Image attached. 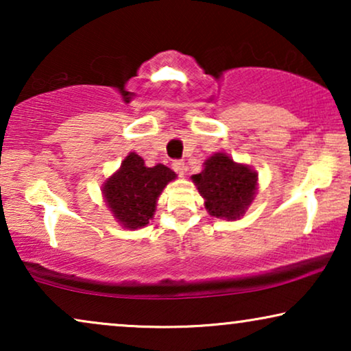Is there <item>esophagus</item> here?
I'll return each instance as SVG.
<instances>
[{"mask_svg":"<svg viewBox=\"0 0 351 351\" xmlns=\"http://www.w3.org/2000/svg\"><path fill=\"white\" fill-rule=\"evenodd\" d=\"M172 169H174L180 177H184V174H185V165L182 161H174V162H172Z\"/></svg>","mask_w":351,"mask_h":351,"instance_id":"1","label":"esophagus"}]
</instances>
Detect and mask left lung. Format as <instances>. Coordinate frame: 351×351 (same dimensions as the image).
Wrapping results in <instances>:
<instances>
[{
  "label": "left lung",
  "mask_w": 351,
  "mask_h": 351,
  "mask_svg": "<svg viewBox=\"0 0 351 351\" xmlns=\"http://www.w3.org/2000/svg\"><path fill=\"white\" fill-rule=\"evenodd\" d=\"M191 180L204 198L206 210L223 220L241 219L258 186L257 171L223 152L209 156L203 162V171L191 176Z\"/></svg>",
  "instance_id": "8db88e82"
}]
</instances>
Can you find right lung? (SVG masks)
<instances>
[{
	"label": "right lung",
	"mask_w": 351,
	"mask_h": 351,
	"mask_svg": "<svg viewBox=\"0 0 351 351\" xmlns=\"http://www.w3.org/2000/svg\"><path fill=\"white\" fill-rule=\"evenodd\" d=\"M176 177L167 166L148 167L142 156L131 152L102 184L104 201L123 228H142L153 219L158 198Z\"/></svg>",
	"instance_id": "add662e5"
}]
</instances>
